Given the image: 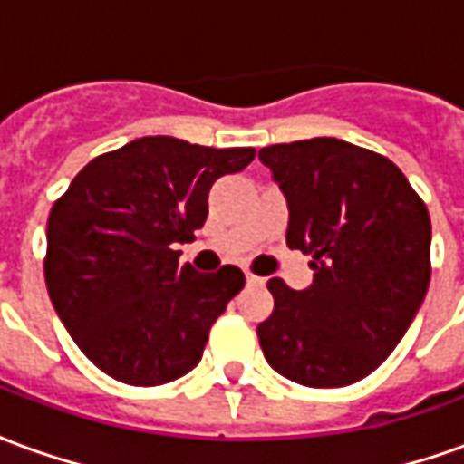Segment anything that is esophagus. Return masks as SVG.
Masks as SVG:
<instances>
[{"mask_svg": "<svg viewBox=\"0 0 464 464\" xmlns=\"http://www.w3.org/2000/svg\"><path fill=\"white\" fill-rule=\"evenodd\" d=\"M246 283H248V285H263L266 278H261V276H253V273H246Z\"/></svg>", "mask_w": 464, "mask_h": 464, "instance_id": "esophagus-1", "label": "esophagus"}]
</instances>
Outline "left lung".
Instances as JSON below:
<instances>
[{"mask_svg": "<svg viewBox=\"0 0 464 464\" xmlns=\"http://www.w3.org/2000/svg\"><path fill=\"white\" fill-rule=\"evenodd\" d=\"M258 159L288 201L285 243L313 268L305 291L268 281L263 355L305 388L358 382L395 350L428 293V206L390 159L341 139L273 143Z\"/></svg>", "mask_w": 464, "mask_h": 464, "instance_id": "8db88e82", "label": "left lung"}]
</instances>
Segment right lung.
Wrapping results in <instances>:
<instances>
[{
    "label": "right lung",
    "mask_w": 464,
    "mask_h": 464,
    "mask_svg": "<svg viewBox=\"0 0 464 464\" xmlns=\"http://www.w3.org/2000/svg\"><path fill=\"white\" fill-rule=\"evenodd\" d=\"M256 149H213L143 136L76 173L46 221L44 278L79 350L126 385H163L198 365L208 331L241 291V268L179 266L208 191Z\"/></svg>",
    "instance_id": "obj_1"
}]
</instances>
